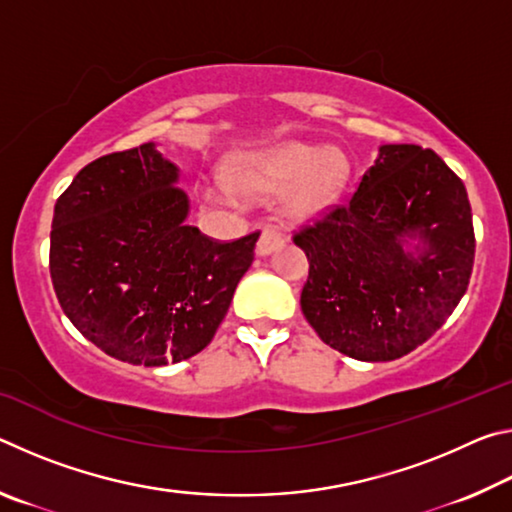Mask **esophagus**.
Here are the masks:
<instances>
[{"label":"esophagus","mask_w":512,"mask_h":512,"mask_svg":"<svg viewBox=\"0 0 512 512\" xmlns=\"http://www.w3.org/2000/svg\"><path fill=\"white\" fill-rule=\"evenodd\" d=\"M282 244H284V237H282L280 230L264 228L262 235H259V241H257V255H259V257L271 255L273 250H277Z\"/></svg>","instance_id":"obj_1"}]
</instances>
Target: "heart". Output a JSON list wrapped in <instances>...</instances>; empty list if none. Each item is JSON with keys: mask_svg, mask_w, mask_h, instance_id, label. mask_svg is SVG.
Wrapping results in <instances>:
<instances>
[{"mask_svg": "<svg viewBox=\"0 0 512 512\" xmlns=\"http://www.w3.org/2000/svg\"><path fill=\"white\" fill-rule=\"evenodd\" d=\"M350 178L343 153L327 146L289 142L255 155L235 171L232 185L246 194L289 192V207L300 216H318L339 203ZM219 196L230 201L228 187Z\"/></svg>", "mask_w": 512, "mask_h": 512, "instance_id": "1", "label": "heart"}]
</instances>
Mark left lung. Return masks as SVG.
I'll return each instance as SVG.
<instances>
[{"label":"left lung","instance_id":"1","mask_svg":"<svg viewBox=\"0 0 512 512\" xmlns=\"http://www.w3.org/2000/svg\"><path fill=\"white\" fill-rule=\"evenodd\" d=\"M293 241L309 259L307 323L329 348L372 363L404 357L443 327L474 264L463 180L415 144L379 146L350 201Z\"/></svg>","mask_w":512,"mask_h":512}]
</instances>
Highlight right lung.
Listing matches in <instances>:
<instances>
[{"instance_id":"1","label":"right lung","mask_w":512,"mask_h":512,"mask_svg":"<svg viewBox=\"0 0 512 512\" xmlns=\"http://www.w3.org/2000/svg\"><path fill=\"white\" fill-rule=\"evenodd\" d=\"M180 169L153 142L90 162L54 207L49 271L65 316L110 357L167 366L214 339L259 232L212 241L187 225Z\"/></svg>"}]
</instances>
